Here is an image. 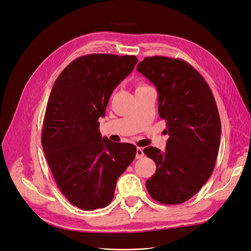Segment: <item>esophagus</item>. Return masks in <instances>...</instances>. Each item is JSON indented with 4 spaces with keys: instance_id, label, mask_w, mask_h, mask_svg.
Listing matches in <instances>:
<instances>
[{
    "instance_id": "esophagus-1",
    "label": "esophagus",
    "mask_w": 251,
    "mask_h": 251,
    "mask_svg": "<svg viewBox=\"0 0 251 251\" xmlns=\"http://www.w3.org/2000/svg\"><path fill=\"white\" fill-rule=\"evenodd\" d=\"M144 155H145V153H144L143 149H142V148H136V154H135V157H136V158H142Z\"/></svg>"
}]
</instances>
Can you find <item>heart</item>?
<instances>
[{
    "label": "heart",
    "instance_id": "obj_1",
    "mask_svg": "<svg viewBox=\"0 0 251 251\" xmlns=\"http://www.w3.org/2000/svg\"><path fill=\"white\" fill-rule=\"evenodd\" d=\"M142 87H145V85H138V86L136 87V89H137V88H142Z\"/></svg>",
    "mask_w": 251,
    "mask_h": 251
}]
</instances>
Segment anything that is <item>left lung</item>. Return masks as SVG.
Returning a JSON list of instances; mask_svg holds the SVG:
<instances>
[{
	"label": "left lung",
	"instance_id": "left-lung-1",
	"mask_svg": "<svg viewBox=\"0 0 251 251\" xmlns=\"http://www.w3.org/2000/svg\"><path fill=\"white\" fill-rule=\"evenodd\" d=\"M136 70L155 86L158 115L170 135L165 151L144 150L156 164L147 189L159 203L179 204L190 200L214 170L221 132L216 102L203 76L183 60L154 55Z\"/></svg>",
	"mask_w": 251,
	"mask_h": 251
}]
</instances>
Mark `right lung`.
Here are the masks:
<instances>
[{
	"instance_id": "add662e5",
	"label": "right lung",
	"mask_w": 251,
	"mask_h": 251,
	"mask_svg": "<svg viewBox=\"0 0 251 251\" xmlns=\"http://www.w3.org/2000/svg\"><path fill=\"white\" fill-rule=\"evenodd\" d=\"M136 63L135 55H81L53 83L42 145L59 189L82 210L111 202L118 178L135 156L133 145L101 137L99 119L104 117L111 93Z\"/></svg>"
}]
</instances>
